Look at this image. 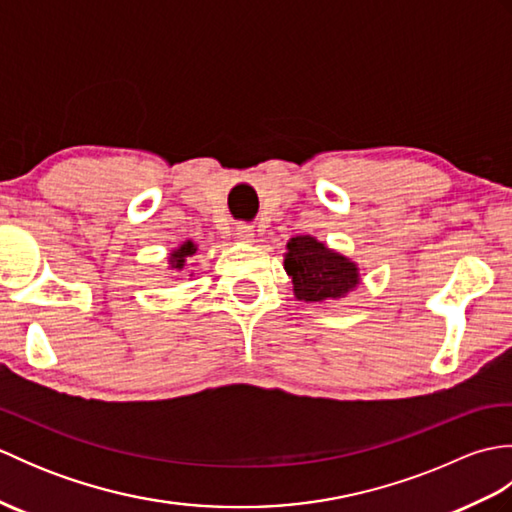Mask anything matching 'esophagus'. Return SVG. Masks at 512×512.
<instances>
[{"label":"esophagus","instance_id":"34e87169","mask_svg":"<svg viewBox=\"0 0 512 512\" xmlns=\"http://www.w3.org/2000/svg\"><path fill=\"white\" fill-rule=\"evenodd\" d=\"M235 237L239 239V242H250V239L255 237L253 226H248V224H237V226H235Z\"/></svg>","mask_w":512,"mask_h":512}]
</instances>
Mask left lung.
Masks as SVG:
<instances>
[{
  "mask_svg": "<svg viewBox=\"0 0 512 512\" xmlns=\"http://www.w3.org/2000/svg\"><path fill=\"white\" fill-rule=\"evenodd\" d=\"M284 270L292 279L295 299L306 303L345 299L361 284L358 264L312 235L288 239Z\"/></svg>",
  "mask_w": 512,
  "mask_h": 512,
  "instance_id": "8db88e82",
  "label": "left lung"
}]
</instances>
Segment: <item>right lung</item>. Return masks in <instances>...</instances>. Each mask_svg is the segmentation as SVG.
Listing matches in <instances>:
<instances>
[{
  "mask_svg": "<svg viewBox=\"0 0 512 512\" xmlns=\"http://www.w3.org/2000/svg\"><path fill=\"white\" fill-rule=\"evenodd\" d=\"M200 246L193 242V239H184L182 244H178L176 248L169 250L167 255V270L171 273H187V268L191 264V259L198 255ZM195 273H189V277H193Z\"/></svg>",
  "mask_w": 512,
  "mask_h": 512,
  "instance_id": "right-lung-1",
  "label": "right lung"
}]
</instances>
